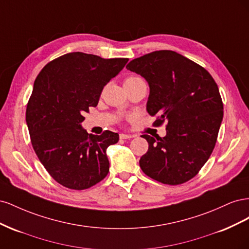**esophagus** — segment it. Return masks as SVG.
Here are the masks:
<instances>
[{
  "label": "esophagus",
  "mask_w": 249,
  "mask_h": 249,
  "mask_svg": "<svg viewBox=\"0 0 249 249\" xmlns=\"http://www.w3.org/2000/svg\"><path fill=\"white\" fill-rule=\"evenodd\" d=\"M120 139H130V138H133L134 135H130V134H120L119 135Z\"/></svg>",
  "instance_id": "1"
}]
</instances>
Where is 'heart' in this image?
I'll return each mask as SVG.
<instances>
[{
	"label": "heart",
	"instance_id": "obj_1",
	"mask_svg": "<svg viewBox=\"0 0 249 249\" xmlns=\"http://www.w3.org/2000/svg\"><path fill=\"white\" fill-rule=\"evenodd\" d=\"M138 80H141L139 77H129V78H126L125 80H124V83H130V82H134V81H138Z\"/></svg>",
	"mask_w": 249,
	"mask_h": 249
}]
</instances>
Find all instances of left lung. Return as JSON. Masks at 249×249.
<instances>
[{"instance_id":"obj_1","label":"left lung","mask_w":249,"mask_h":249,"mask_svg":"<svg viewBox=\"0 0 249 249\" xmlns=\"http://www.w3.org/2000/svg\"><path fill=\"white\" fill-rule=\"evenodd\" d=\"M126 70L144 78L149 86L146 110L167 120L166 136L142 135L148 150L140 167L149 178L179 185L197 175L215 147L223 118L216 82L202 66L177 52L162 50L132 60Z\"/></svg>"}]
</instances>
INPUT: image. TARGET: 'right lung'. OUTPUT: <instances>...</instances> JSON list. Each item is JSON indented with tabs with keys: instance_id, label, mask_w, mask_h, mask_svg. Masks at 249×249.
Returning a JSON list of instances; mask_svg holds the SVG:
<instances>
[{
	"instance_id": "obj_1",
	"label": "right lung",
	"mask_w": 249,
	"mask_h": 249,
	"mask_svg": "<svg viewBox=\"0 0 249 249\" xmlns=\"http://www.w3.org/2000/svg\"><path fill=\"white\" fill-rule=\"evenodd\" d=\"M127 61L74 52L49 62L37 76L26 122L37 157L60 185L84 190L108 175L106 150L118 142L119 135L88 134L81 123Z\"/></svg>"
}]
</instances>
